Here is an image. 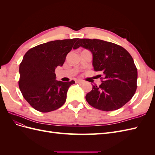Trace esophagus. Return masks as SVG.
Returning a JSON list of instances; mask_svg holds the SVG:
<instances>
[{
	"label": "esophagus",
	"instance_id": "esophagus-1",
	"mask_svg": "<svg viewBox=\"0 0 155 155\" xmlns=\"http://www.w3.org/2000/svg\"><path fill=\"white\" fill-rule=\"evenodd\" d=\"M76 82V83H79V84H82V83H83V81H81V80H77Z\"/></svg>",
	"mask_w": 155,
	"mask_h": 155
}]
</instances>
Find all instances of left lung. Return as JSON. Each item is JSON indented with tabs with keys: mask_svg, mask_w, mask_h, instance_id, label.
Segmentation results:
<instances>
[{
	"mask_svg": "<svg viewBox=\"0 0 155 155\" xmlns=\"http://www.w3.org/2000/svg\"><path fill=\"white\" fill-rule=\"evenodd\" d=\"M80 46L91 51L94 70L103 76L101 85H92L86 95L88 104L104 111L122 107L137 88L138 72L132 56L122 46L100 39H80L74 49Z\"/></svg>",
	"mask_w": 155,
	"mask_h": 155,
	"instance_id": "obj_1",
	"label": "left lung"
}]
</instances>
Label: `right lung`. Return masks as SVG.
I'll return each mask as SVG.
<instances>
[{
	"instance_id": "add662e5",
	"label": "right lung",
	"mask_w": 155,
	"mask_h": 155,
	"mask_svg": "<svg viewBox=\"0 0 155 155\" xmlns=\"http://www.w3.org/2000/svg\"><path fill=\"white\" fill-rule=\"evenodd\" d=\"M78 40L50 41L30 49L24 55L19 66L18 87L25 99L35 110L53 111L66 101L68 89L75 81H57L55 70L63 66Z\"/></svg>"
}]
</instances>
